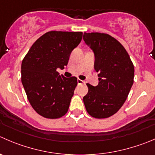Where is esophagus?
Wrapping results in <instances>:
<instances>
[{"mask_svg":"<svg viewBox=\"0 0 155 155\" xmlns=\"http://www.w3.org/2000/svg\"><path fill=\"white\" fill-rule=\"evenodd\" d=\"M77 82H78V84H79V85H80V84H82V83H85V82H84V81H82V80H81L80 79H77Z\"/></svg>","mask_w":155,"mask_h":155,"instance_id":"obj_1","label":"esophagus"}]
</instances>
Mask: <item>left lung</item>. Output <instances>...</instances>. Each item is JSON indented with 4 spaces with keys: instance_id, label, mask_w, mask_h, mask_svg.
<instances>
[{
    "instance_id": "1",
    "label": "left lung",
    "mask_w": 155,
    "mask_h": 155,
    "mask_svg": "<svg viewBox=\"0 0 155 155\" xmlns=\"http://www.w3.org/2000/svg\"><path fill=\"white\" fill-rule=\"evenodd\" d=\"M83 39L94 51L98 85L89 83L83 97L87 112L97 119L115 114L124 105L134 82V66L124 46L110 35L84 32Z\"/></svg>"
}]
</instances>
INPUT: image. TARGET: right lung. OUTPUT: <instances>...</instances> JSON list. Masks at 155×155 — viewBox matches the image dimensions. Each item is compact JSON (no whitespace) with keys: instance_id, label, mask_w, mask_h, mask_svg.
<instances>
[{"instance_id":"1","label":"right lung","mask_w":155,"mask_h":155,"mask_svg":"<svg viewBox=\"0 0 155 155\" xmlns=\"http://www.w3.org/2000/svg\"><path fill=\"white\" fill-rule=\"evenodd\" d=\"M82 38V31H48L35 41L22 60L21 80L27 98L43 117L58 119L68 111L77 78L64 77L57 69L67 65Z\"/></svg>"}]
</instances>
